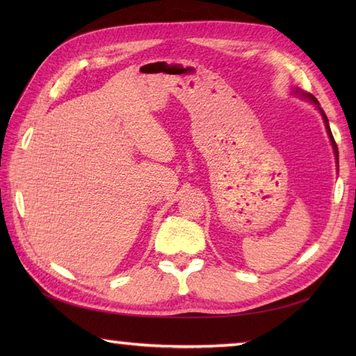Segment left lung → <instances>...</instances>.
<instances>
[{
	"label": "left lung",
	"mask_w": 356,
	"mask_h": 356,
	"mask_svg": "<svg viewBox=\"0 0 356 356\" xmlns=\"http://www.w3.org/2000/svg\"><path fill=\"white\" fill-rule=\"evenodd\" d=\"M295 93H298V95H301L303 97H306V99H309L311 102H314L316 107H318V110H320V113H321V116H323V119H324V125H326V130H327V134H329V138H330V142H332V147H334V153H335V157H337V163H338V147H337V143H335V139H334V136H332V131H330V127H329V120H327V116L324 115V111L320 108V104H318V101L315 99V96L314 95H311V93H305V92H301L300 88H297V90H293Z\"/></svg>",
	"instance_id": "obj_1"
}]
</instances>
